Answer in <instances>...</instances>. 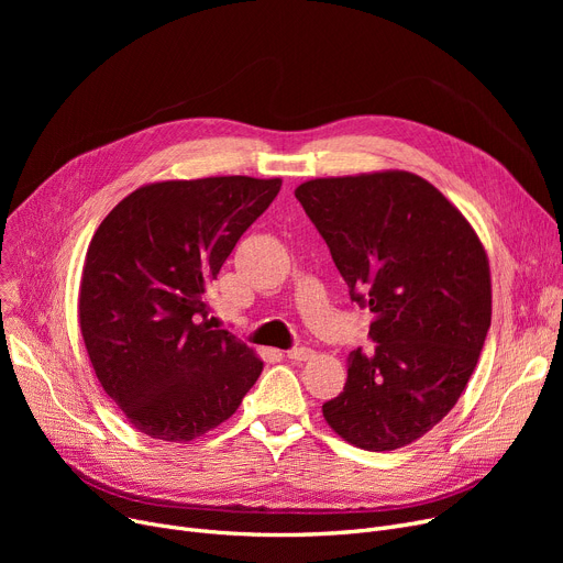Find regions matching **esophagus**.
Masks as SVG:
<instances>
[{
    "label": "esophagus",
    "mask_w": 563,
    "mask_h": 563,
    "mask_svg": "<svg viewBox=\"0 0 563 563\" xmlns=\"http://www.w3.org/2000/svg\"><path fill=\"white\" fill-rule=\"evenodd\" d=\"M287 358L294 361V363H306L310 358H314V351L308 349V346H294L287 351Z\"/></svg>",
    "instance_id": "1"
}]
</instances>
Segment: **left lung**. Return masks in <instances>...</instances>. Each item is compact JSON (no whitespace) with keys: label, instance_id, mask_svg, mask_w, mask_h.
Masks as SVG:
<instances>
[{"label":"left lung","instance_id":"obj_1","mask_svg":"<svg viewBox=\"0 0 563 563\" xmlns=\"http://www.w3.org/2000/svg\"><path fill=\"white\" fill-rule=\"evenodd\" d=\"M294 196L329 244L351 301L374 312L372 356L346 358L329 427L367 452L431 431L459 401L490 329V266L467 219L424 177H317Z\"/></svg>","mask_w":563,"mask_h":563}]
</instances>
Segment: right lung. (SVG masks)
<instances>
[{
    "instance_id": "right-lung-1",
    "label": "right lung",
    "mask_w": 563,
    "mask_h": 563,
    "mask_svg": "<svg viewBox=\"0 0 563 563\" xmlns=\"http://www.w3.org/2000/svg\"><path fill=\"white\" fill-rule=\"evenodd\" d=\"M283 180L219 175L143 185L88 244L79 329L104 393L141 433L187 442L240 408L257 353L207 321L205 291Z\"/></svg>"
}]
</instances>
